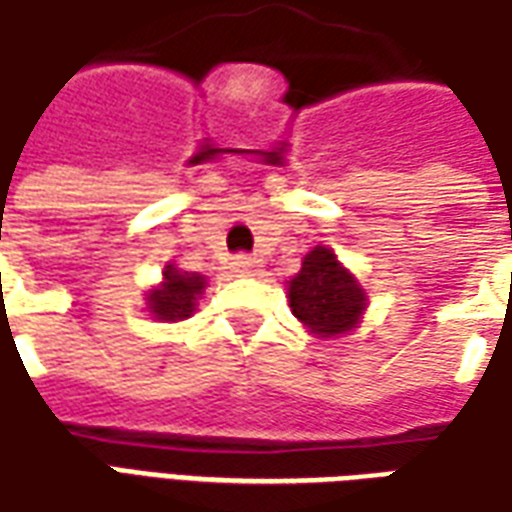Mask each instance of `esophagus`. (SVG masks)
Listing matches in <instances>:
<instances>
[{"label": "esophagus", "instance_id": "34e87169", "mask_svg": "<svg viewBox=\"0 0 512 512\" xmlns=\"http://www.w3.org/2000/svg\"><path fill=\"white\" fill-rule=\"evenodd\" d=\"M232 266H235V271H241V274H255V271H260V260L252 255H235V260H232Z\"/></svg>", "mask_w": 512, "mask_h": 512}]
</instances>
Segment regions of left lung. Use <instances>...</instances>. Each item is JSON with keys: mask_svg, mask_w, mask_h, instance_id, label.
Instances as JSON below:
<instances>
[{"mask_svg": "<svg viewBox=\"0 0 512 512\" xmlns=\"http://www.w3.org/2000/svg\"><path fill=\"white\" fill-rule=\"evenodd\" d=\"M288 296L293 316L321 338L352 330L366 310V293L324 246H316L302 260V271L288 285Z\"/></svg>", "mask_w": 512, "mask_h": 512, "instance_id": "1", "label": "left lung"}]
</instances>
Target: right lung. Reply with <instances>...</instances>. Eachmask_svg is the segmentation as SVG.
I'll list each match as a JSON object with an SVG mask.
<instances>
[{"label":"right lung","mask_w":512,"mask_h":512,"mask_svg":"<svg viewBox=\"0 0 512 512\" xmlns=\"http://www.w3.org/2000/svg\"><path fill=\"white\" fill-rule=\"evenodd\" d=\"M205 291V277L166 266L163 285L149 296V313L160 321H180L194 313V302Z\"/></svg>","instance_id":"1"}]
</instances>
